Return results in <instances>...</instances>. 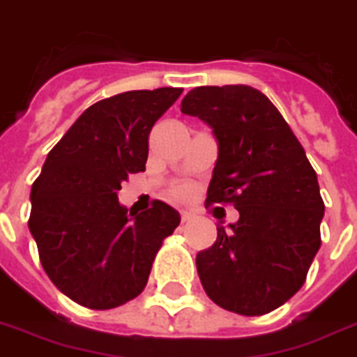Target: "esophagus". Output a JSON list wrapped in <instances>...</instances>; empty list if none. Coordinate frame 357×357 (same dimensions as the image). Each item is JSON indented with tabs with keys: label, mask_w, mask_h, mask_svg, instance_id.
<instances>
[{
	"label": "esophagus",
	"mask_w": 357,
	"mask_h": 357,
	"mask_svg": "<svg viewBox=\"0 0 357 357\" xmlns=\"http://www.w3.org/2000/svg\"><path fill=\"white\" fill-rule=\"evenodd\" d=\"M194 218V214L192 213H188V211H182L181 213V220L182 222H190V220Z\"/></svg>",
	"instance_id": "esophagus-1"
}]
</instances>
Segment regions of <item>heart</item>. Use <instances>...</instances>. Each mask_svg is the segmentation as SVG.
Returning a JSON list of instances; mask_svg holds the SVG:
<instances>
[{
  "mask_svg": "<svg viewBox=\"0 0 357 357\" xmlns=\"http://www.w3.org/2000/svg\"><path fill=\"white\" fill-rule=\"evenodd\" d=\"M171 194H173V197H176V199H186L190 195V188L188 186H184V184H178V186H175V188L171 190Z\"/></svg>",
  "mask_w": 357,
  "mask_h": 357,
  "instance_id": "b5f03b06",
  "label": "heart"
}]
</instances>
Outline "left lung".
I'll return each instance as SVG.
<instances>
[{"instance_id":"1","label":"left lung","mask_w":357,"mask_h":357,"mask_svg":"<svg viewBox=\"0 0 357 357\" xmlns=\"http://www.w3.org/2000/svg\"><path fill=\"white\" fill-rule=\"evenodd\" d=\"M181 111L213 128L218 160L205 205H233L239 220L195 258L207 296L243 316L278 309L301 290L320 248L324 201L301 143L259 90L197 86Z\"/></svg>"}]
</instances>
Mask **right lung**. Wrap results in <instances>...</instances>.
Returning <instances> with one entry per match:
<instances>
[{
  "instance_id": "1",
  "label": "right lung",
  "mask_w": 357,
  "mask_h": 357,
  "mask_svg": "<svg viewBox=\"0 0 357 357\" xmlns=\"http://www.w3.org/2000/svg\"><path fill=\"white\" fill-rule=\"evenodd\" d=\"M182 88L131 90L82 112L31 186L28 226L48 278L61 294L92 310L135 299L152 261L181 214L163 201L130 213L116 192L144 171L149 135Z\"/></svg>"
}]
</instances>
